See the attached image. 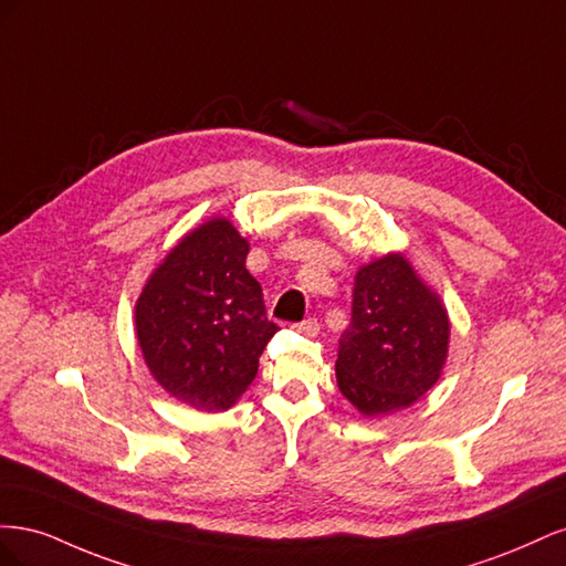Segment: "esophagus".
Listing matches in <instances>:
<instances>
[{"label":"esophagus","mask_w":566,"mask_h":566,"mask_svg":"<svg viewBox=\"0 0 566 566\" xmlns=\"http://www.w3.org/2000/svg\"><path fill=\"white\" fill-rule=\"evenodd\" d=\"M318 328H321V325H318L316 318H304L302 323L295 325V331L302 333V335H306V337H316V335H318Z\"/></svg>","instance_id":"obj_1"}]
</instances>
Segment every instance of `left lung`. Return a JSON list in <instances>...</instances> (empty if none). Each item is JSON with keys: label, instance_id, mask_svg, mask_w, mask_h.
Here are the masks:
<instances>
[{"label": "left lung", "instance_id": "1", "mask_svg": "<svg viewBox=\"0 0 566 566\" xmlns=\"http://www.w3.org/2000/svg\"><path fill=\"white\" fill-rule=\"evenodd\" d=\"M449 345L447 306L403 252L358 266L335 361L342 397L358 413L378 418L413 406L439 382Z\"/></svg>", "mask_w": 566, "mask_h": 566}]
</instances>
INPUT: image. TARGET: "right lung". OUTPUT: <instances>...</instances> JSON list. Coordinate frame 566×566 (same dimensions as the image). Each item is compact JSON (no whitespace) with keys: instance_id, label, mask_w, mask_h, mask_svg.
Instances as JSON below:
<instances>
[{"instance_id":"add662e5","label":"right lung","mask_w":566,"mask_h":566,"mask_svg":"<svg viewBox=\"0 0 566 566\" xmlns=\"http://www.w3.org/2000/svg\"><path fill=\"white\" fill-rule=\"evenodd\" d=\"M248 252L231 219L210 217L179 238L134 304L153 380L200 413H221L243 397L279 331L245 269Z\"/></svg>"}]
</instances>
